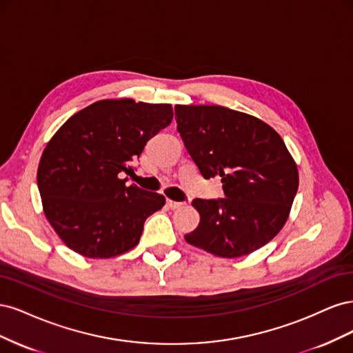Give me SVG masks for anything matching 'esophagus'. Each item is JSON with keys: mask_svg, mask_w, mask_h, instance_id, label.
Wrapping results in <instances>:
<instances>
[{"mask_svg": "<svg viewBox=\"0 0 353 353\" xmlns=\"http://www.w3.org/2000/svg\"><path fill=\"white\" fill-rule=\"evenodd\" d=\"M166 205H168L169 209H179V208L184 206V203H183V201H175V200L168 199V200H166Z\"/></svg>", "mask_w": 353, "mask_h": 353, "instance_id": "1", "label": "esophagus"}]
</instances>
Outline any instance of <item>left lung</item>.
Here are the masks:
<instances>
[{
    "instance_id": "obj_1",
    "label": "left lung",
    "mask_w": 353,
    "mask_h": 353,
    "mask_svg": "<svg viewBox=\"0 0 353 353\" xmlns=\"http://www.w3.org/2000/svg\"><path fill=\"white\" fill-rule=\"evenodd\" d=\"M178 132L206 179L221 176L225 199H194L199 227L187 243L240 258L270 243L290 213L297 166L281 137L258 117L221 105H175Z\"/></svg>"
}]
</instances>
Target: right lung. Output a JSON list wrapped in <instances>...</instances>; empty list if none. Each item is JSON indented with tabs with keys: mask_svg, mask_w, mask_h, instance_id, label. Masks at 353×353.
Instances as JSON below:
<instances>
[{
	"mask_svg": "<svg viewBox=\"0 0 353 353\" xmlns=\"http://www.w3.org/2000/svg\"><path fill=\"white\" fill-rule=\"evenodd\" d=\"M170 104L101 100L66 121L47 144L38 166V190L51 227L69 249L87 258H112L140 241L145 219L165 197L125 174L163 128Z\"/></svg>",
	"mask_w": 353,
	"mask_h": 353,
	"instance_id": "right-lung-1",
	"label": "right lung"
}]
</instances>
